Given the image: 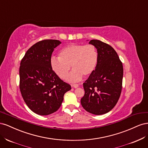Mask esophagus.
<instances>
[{"label": "esophagus", "mask_w": 148, "mask_h": 148, "mask_svg": "<svg viewBox=\"0 0 148 148\" xmlns=\"http://www.w3.org/2000/svg\"><path fill=\"white\" fill-rule=\"evenodd\" d=\"M71 86L74 88H77L79 86V85L78 84H71Z\"/></svg>", "instance_id": "obj_1"}]
</instances>
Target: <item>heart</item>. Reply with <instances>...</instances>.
<instances>
[{"instance_id": "1", "label": "heart", "mask_w": 148, "mask_h": 148, "mask_svg": "<svg viewBox=\"0 0 148 148\" xmlns=\"http://www.w3.org/2000/svg\"><path fill=\"white\" fill-rule=\"evenodd\" d=\"M98 53L92 44H72L60 49L59 56H52L50 65L52 71L58 77L64 79L71 68L73 70L68 75L69 82H78L83 77L91 75L97 66Z\"/></svg>"}]
</instances>
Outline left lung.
<instances>
[{
  "mask_svg": "<svg viewBox=\"0 0 148 148\" xmlns=\"http://www.w3.org/2000/svg\"><path fill=\"white\" fill-rule=\"evenodd\" d=\"M89 44L95 46L98 53L96 69L83 83L85 91L81 104L88 112L102 115L109 112L117 104L122 88L123 69L112 47L99 40Z\"/></svg>",
  "mask_w": 148,
  "mask_h": 148,
  "instance_id": "8db88e82",
  "label": "left lung"
}]
</instances>
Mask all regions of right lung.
I'll list each match as a JSON object with an SVG mask.
<instances>
[{
    "instance_id": "right-lung-1",
    "label": "right lung",
    "mask_w": 148,
    "mask_h": 148,
    "mask_svg": "<svg viewBox=\"0 0 148 148\" xmlns=\"http://www.w3.org/2000/svg\"><path fill=\"white\" fill-rule=\"evenodd\" d=\"M61 42L46 39L31 46L21 60L20 89L29 108L40 115H47L60 108L65 93L71 86L62 81L52 71V53Z\"/></svg>"
}]
</instances>
